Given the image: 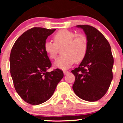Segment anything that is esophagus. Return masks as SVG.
<instances>
[{
    "mask_svg": "<svg viewBox=\"0 0 123 123\" xmlns=\"http://www.w3.org/2000/svg\"><path fill=\"white\" fill-rule=\"evenodd\" d=\"M69 73V71H66V70H64V71H63V74H67L68 73Z\"/></svg>",
    "mask_w": 123,
    "mask_h": 123,
    "instance_id": "obj_1",
    "label": "esophagus"
}]
</instances>
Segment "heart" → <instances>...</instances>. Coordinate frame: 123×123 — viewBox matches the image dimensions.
Here are the masks:
<instances>
[{
  "mask_svg": "<svg viewBox=\"0 0 123 123\" xmlns=\"http://www.w3.org/2000/svg\"><path fill=\"white\" fill-rule=\"evenodd\" d=\"M53 42L46 40L44 50L51 59L55 58L58 49L62 55L55 61L54 66L61 69H67L74 62H80L86 55L88 49L87 38L82 34H77L67 29L58 31L53 36Z\"/></svg>",
  "mask_w": 123,
  "mask_h": 123,
  "instance_id": "heart-1",
  "label": "heart"
}]
</instances>
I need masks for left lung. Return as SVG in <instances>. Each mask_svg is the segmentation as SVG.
I'll list each match as a JSON object with an SVG mask.
<instances>
[{
	"instance_id": "obj_1",
	"label": "left lung",
	"mask_w": 123,
	"mask_h": 123,
	"mask_svg": "<svg viewBox=\"0 0 123 123\" xmlns=\"http://www.w3.org/2000/svg\"><path fill=\"white\" fill-rule=\"evenodd\" d=\"M76 26L84 31L88 49L79 66L71 71L75 76L72 88L80 98L94 102L102 98L109 88L113 57L108 41L98 29L88 25Z\"/></svg>"
}]
</instances>
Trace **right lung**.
Returning <instances> with one entry per match:
<instances>
[{
  "label": "right lung",
  "mask_w": 123,
  "mask_h": 123,
  "mask_svg": "<svg viewBox=\"0 0 123 123\" xmlns=\"http://www.w3.org/2000/svg\"><path fill=\"white\" fill-rule=\"evenodd\" d=\"M56 29L35 27L18 38L10 56L14 86L21 98L31 105H39L49 99L63 78L62 70H47L51 63L44 50L48 36Z\"/></svg>",
  "instance_id": "obj_1"
}]
</instances>
